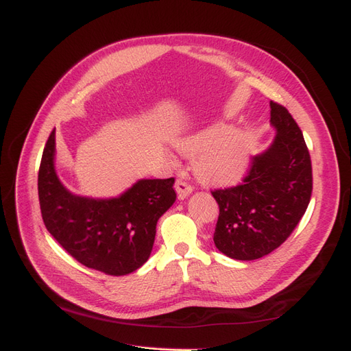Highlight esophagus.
Wrapping results in <instances>:
<instances>
[{"mask_svg":"<svg viewBox=\"0 0 351 351\" xmlns=\"http://www.w3.org/2000/svg\"><path fill=\"white\" fill-rule=\"evenodd\" d=\"M174 187L177 190V195H178L180 199H184V197H187L190 193L193 192V187L190 186L187 182H184L183 178H178L177 182H176Z\"/></svg>","mask_w":351,"mask_h":351,"instance_id":"34e87169","label":"esophagus"}]
</instances>
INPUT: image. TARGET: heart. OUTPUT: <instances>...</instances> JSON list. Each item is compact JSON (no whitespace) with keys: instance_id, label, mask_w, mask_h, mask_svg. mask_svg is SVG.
<instances>
[{"instance_id":"heart-1","label":"heart","mask_w":351,"mask_h":351,"mask_svg":"<svg viewBox=\"0 0 351 351\" xmlns=\"http://www.w3.org/2000/svg\"><path fill=\"white\" fill-rule=\"evenodd\" d=\"M180 149L195 156V173L204 182L234 183L250 161L252 137L227 124H215L180 142Z\"/></svg>"}]
</instances>
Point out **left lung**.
<instances>
[{
    "instance_id": "obj_1",
    "label": "left lung",
    "mask_w": 351,
    "mask_h": 351,
    "mask_svg": "<svg viewBox=\"0 0 351 351\" xmlns=\"http://www.w3.org/2000/svg\"><path fill=\"white\" fill-rule=\"evenodd\" d=\"M269 107V146L253 158L243 184L212 192L219 205L214 243L236 261L259 259L281 246L311 202L312 162L303 133L282 105L271 101Z\"/></svg>"
}]
</instances>
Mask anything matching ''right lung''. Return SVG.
<instances>
[{"label": "right lung", "mask_w": 351, "mask_h": 351, "mask_svg": "<svg viewBox=\"0 0 351 351\" xmlns=\"http://www.w3.org/2000/svg\"><path fill=\"white\" fill-rule=\"evenodd\" d=\"M174 178H141L114 197L70 192L56 169V130L45 145L38 176L42 219L82 265L108 275H127L149 259L156 222L176 202Z\"/></svg>", "instance_id": "add662e5"}]
</instances>
